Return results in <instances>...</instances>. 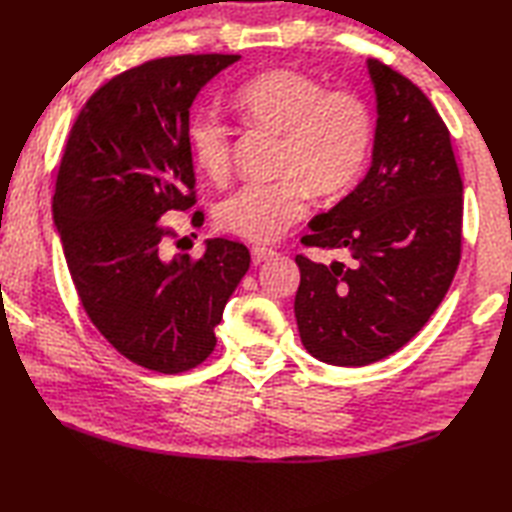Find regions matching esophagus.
Here are the masks:
<instances>
[{
	"label": "esophagus",
	"mask_w": 512,
	"mask_h": 512,
	"mask_svg": "<svg viewBox=\"0 0 512 512\" xmlns=\"http://www.w3.org/2000/svg\"><path fill=\"white\" fill-rule=\"evenodd\" d=\"M276 256V252L271 247H252V260H254V265H260V263H265V260H269V258H274Z\"/></svg>",
	"instance_id": "esophagus-1"
}]
</instances>
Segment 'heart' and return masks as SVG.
<instances>
[{"label": "heart", "mask_w": 512, "mask_h": 512, "mask_svg": "<svg viewBox=\"0 0 512 512\" xmlns=\"http://www.w3.org/2000/svg\"><path fill=\"white\" fill-rule=\"evenodd\" d=\"M234 111L256 131L278 138L271 184H247L225 197L214 221L227 234L269 243L304 219L309 197L346 192L366 168L374 138L370 105L355 92L326 87L295 70H267L238 89ZM197 168L223 181L232 168V133L217 116H199L188 127Z\"/></svg>", "instance_id": "obj_1"}]
</instances>
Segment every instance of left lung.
<instances>
[{
  "label": "left lung",
  "instance_id": "1",
  "mask_svg": "<svg viewBox=\"0 0 512 512\" xmlns=\"http://www.w3.org/2000/svg\"><path fill=\"white\" fill-rule=\"evenodd\" d=\"M366 63L377 96L370 170L302 236L306 247L344 249L350 263L295 256L302 344L344 368L410 342L449 291L462 247V179L449 129L410 78Z\"/></svg>",
  "mask_w": 512,
  "mask_h": 512
}]
</instances>
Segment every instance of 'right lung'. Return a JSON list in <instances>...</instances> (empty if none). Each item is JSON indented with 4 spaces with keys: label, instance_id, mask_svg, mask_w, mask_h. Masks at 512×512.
Returning <instances> with one entry per match:
<instances>
[{
    "label": "right lung",
    "instance_id": "obj_1",
    "mask_svg": "<svg viewBox=\"0 0 512 512\" xmlns=\"http://www.w3.org/2000/svg\"><path fill=\"white\" fill-rule=\"evenodd\" d=\"M238 54H184L113 76L78 113L56 177L54 225L85 313L120 355L186 372L217 346L214 328L249 269L243 243L166 258V212L195 206L190 107ZM203 212L192 214V225Z\"/></svg>",
    "mask_w": 512,
    "mask_h": 512
}]
</instances>
